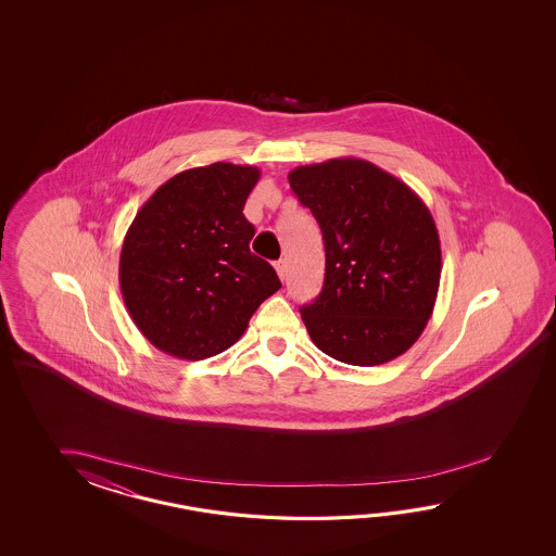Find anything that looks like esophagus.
I'll return each instance as SVG.
<instances>
[{"label":"esophagus","mask_w":556,"mask_h":556,"mask_svg":"<svg viewBox=\"0 0 556 556\" xmlns=\"http://www.w3.org/2000/svg\"><path fill=\"white\" fill-rule=\"evenodd\" d=\"M274 268H276V273L280 276V280H283V278H286V274H288V262L278 261L274 264Z\"/></svg>","instance_id":"1"}]
</instances>
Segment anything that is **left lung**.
Listing matches in <instances>:
<instances>
[{
	"instance_id": "8db88e82",
	"label": "left lung",
	"mask_w": 556,
	"mask_h": 556,
	"mask_svg": "<svg viewBox=\"0 0 556 556\" xmlns=\"http://www.w3.org/2000/svg\"><path fill=\"white\" fill-rule=\"evenodd\" d=\"M318 220L326 278L302 319L316 348L350 366L405 354L438 300L441 244L426 202L364 159H330L288 175Z\"/></svg>"
}]
</instances>
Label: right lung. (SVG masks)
Here are the masks:
<instances>
[{
	"instance_id": "obj_1",
	"label": "right lung",
	"mask_w": 556,
	"mask_h": 556,
	"mask_svg": "<svg viewBox=\"0 0 556 556\" xmlns=\"http://www.w3.org/2000/svg\"><path fill=\"white\" fill-rule=\"evenodd\" d=\"M258 178L256 166L232 163L182 170L130 223L118 286L156 350L190 362L220 354L280 290L273 266L250 252L254 226L242 214Z\"/></svg>"
}]
</instances>
